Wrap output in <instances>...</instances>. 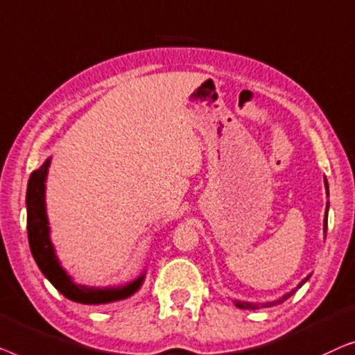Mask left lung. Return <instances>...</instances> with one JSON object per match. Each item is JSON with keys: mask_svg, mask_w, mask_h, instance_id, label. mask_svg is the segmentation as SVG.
I'll return each instance as SVG.
<instances>
[{"mask_svg": "<svg viewBox=\"0 0 355 355\" xmlns=\"http://www.w3.org/2000/svg\"><path fill=\"white\" fill-rule=\"evenodd\" d=\"M325 188H327V191H328V182H327V178H325ZM327 212H328V206H327ZM327 227H328V217H325V220H323V230H325V233H327ZM311 278V275H309L307 278H304L301 283H299V286L297 288H301L304 283L307 282V279ZM294 291H296V289H294ZM294 291H291V293H288L286 296H283L282 299H278V301H275V302H268V304H263V306H275V304H282L284 299H288L289 296H291V294L294 293ZM236 307H239V309H256V306H252V304H248V302H236Z\"/></svg>", "mask_w": 355, "mask_h": 355, "instance_id": "left-lung-1", "label": "left lung"}]
</instances>
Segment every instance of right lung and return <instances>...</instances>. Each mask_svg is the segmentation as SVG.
<instances>
[{
  "label": "right lung",
  "instance_id": "1",
  "mask_svg": "<svg viewBox=\"0 0 355 355\" xmlns=\"http://www.w3.org/2000/svg\"><path fill=\"white\" fill-rule=\"evenodd\" d=\"M49 159L38 171L32 172L27 187V232L32 256L53 286L67 299L80 304H106L125 299L141 286L143 277L121 289H94L72 283L62 267L59 266L53 244L49 241V227L44 211V180H46Z\"/></svg>",
  "mask_w": 355,
  "mask_h": 355
}]
</instances>
